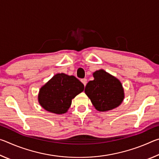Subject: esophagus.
Wrapping results in <instances>:
<instances>
[{"label": "esophagus", "mask_w": 159, "mask_h": 159, "mask_svg": "<svg viewBox=\"0 0 159 159\" xmlns=\"http://www.w3.org/2000/svg\"><path fill=\"white\" fill-rule=\"evenodd\" d=\"M81 82L83 83V85H84V86H85L86 84H87V79H81Z\"/></svg>", "instance_id": "esophagus-1"}]
</instances>
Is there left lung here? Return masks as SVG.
<instances>
[{
    "label": "left lung",
    "instance_id": "left-lung-1",
    "mask_svg": "<svg viewBox=\"0 0 159 159\" xmlns=\"http://www.w3.org/2000/svg\"><path fill=\"white\" fill-rule=\"evenodd\" d=\"M94 80L88 83L85 93L95 108L107 111L116 108L124 99V90L120 80L104 70L93 73Z\"/></svg>",
    "mask_w": 159,
    "mask_h": 159
}]
</instances>
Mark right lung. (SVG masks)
Here are the masks:
<instances>
[{
    "label": "right lung",
    "mask_w": 159,
    "mask_h": 159,
    "mask_svg": "<svg viewBox=\"0 0 159 159\" xmlns=\"http://www.w3.org/2000/svg\"><path fill=\"white\" fill-rule=\"evenodd\" d=\"M83 90L84 85L75 76L57 74L41 88L38 99L46 111L62 114L68 111L72 99Z\"/></svg>",
    "instance_id": "right-lung-1"
}]
</instances>
